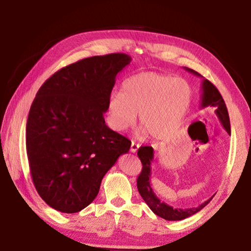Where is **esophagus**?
Listing matches in <instances>:
<instances>
[{
    "label": "esophagus",
    "instance_id": "34e87169",
    "mask_svg": "<svg viewBox=\"0 0 251 251\" xmlns=\"http://www.w3.org/2000/svg\"><path fill=\"white\" fill-rule=\"evenodd\" d=\"M138 148H139V145H138V144H136V143H134V142H131V145H130V151H131V152H137Z\"/></svg>",
    "mask_w": 251,
    "mask_h": 251
}]
</instances>
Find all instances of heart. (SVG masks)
Here are the masks:
<instances>
[{"label":"heart","instance_id":"b5f03b06","mask_svg":"<svg viewBox=\"0 0 251 251\" xmlns=\"http://www.w3.org/2000/svg\"><path fill=\"white\" fill-rule=\"evenodd\" d=\"M192 87L186 79L155 72H143L127 78L121 93H112L107 101L109 124L124 131L139 114L143 127L137 135L165 139L179 128L192 104Z\"/></svg>","mask_w":251,"mask_h":251}]
</instances>
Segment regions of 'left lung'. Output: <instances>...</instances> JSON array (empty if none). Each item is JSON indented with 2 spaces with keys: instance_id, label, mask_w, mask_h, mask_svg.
Returning a JSON list of instances; mask_svg holds the SVG:
<instances>
[{
  "instance_id": "8db88e82",
  "label": "left lung",
  "mask_w": 251,
  "mask_h": 251,
  "mask_svg": "<svg viewBox=\"0 0 251 251\" xmlns=\"http://www.w3.org/2000/svg\"><path fill=\"white\" fill-rule=\"evenodd\" d=\"M186 71H188L189 73H193L194 75L202 77V76L197 73L196 71L188 67H185ZM214 108L215 114L217 115L220 124L228 134H230V122H229V115L228 110L225 104L224 99L220 95L219 91L216 88V86L209 80L206 78H202L201 82V108ZM137 155L139 159L142 161L143 169L142 173L139 174L137 178V188L138 192L141 194L142 198L145 201V202L151 208V211L156 214L159 217L171 220H182L185 218H188L190 216L197 214L198 211H201L203 207L210 202L212 197H210L205 202L201 203L197 207L193 208H174L173 206L167 205L166 202L161 201L160 199L156 196L154 189L151 188V161L154 159V150L151 146H142L137 151Z\"/></svg>"
}]
</instances>
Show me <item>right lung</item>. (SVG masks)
<instances>
[{"label": "right lung", "mask_w": 251, "mask_h": 251, "mask_svg": "<svg viewBox=\"0 0 251 251\" xmlns=\"http://www.w3.org/2000/svg\"><path fill=\"white\" fill-rule=\"evenodd\" d=\"M130 56L114 53L63 67L42 85L26 123L33 184L55 210L78 212L94 201L105 174L130 141L105 124L116 75Z\"/></svg>", "instance_id": "1"}]
</instances>
